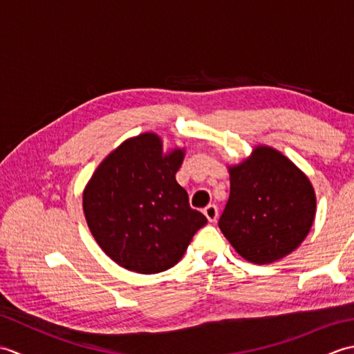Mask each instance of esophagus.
<instances>
[{
  "mask_svg": "<svg viewBox=\"0 0 354 354\" xmlns=\"http://www.w3.org/2000/svg\"><path fill=\"white\" fill-rule=\"evenodd\" d=\"M204 214L207 216V219H208L209 222H216L217 216H219V209H217L216 205H208V207H205V209H204Z\"/></svg>",
  "mask_w": 354,
  "mask_h": 354,
  "instance_id": "obj_1",
  "label": "esophagus"
}]
</instances>
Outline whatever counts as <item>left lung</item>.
I'll use <instances>...</instances> for the list:
<instances>
[{
  "mask_svg": "<svg viewBox=\"0 0 354 354\" xmlns=\"http://www.w3.org/2000/svg\"><path fill=\"white\" fill-rule=\"evenodd\" d=\"M230 198L219 228L248 261L265 265L292 252L309 234L317 199L309 179L270 147L230 169Z\"/></svg>",
  "mask_w": 354,
  "mask_h": 354,
  "instance_id": "8db88e82",
  "label": "left lung"
}]
</instances>
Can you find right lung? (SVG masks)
Instances as JSON below:
<instances>
[{"label": "right lung", "mask_w": 354, "mask_h": 354, "mask_svg": "<svg viewBox=\"0 0 354 354\" xmlns=\"http://www.w3.org/2000/svg\"><path fill=\"white\" fill-rule=\"evenodd\" d=\"M183 158L179 149L164 156L160 137L142 133L108 155L86 185L88 227L120 266L140 274L170 269L207 223L176 183Z\"/></svg>", "instance_id": "obj_1"}]
</instances>
